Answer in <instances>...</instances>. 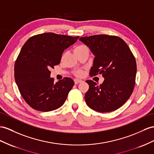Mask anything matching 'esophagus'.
Returning <instances> with one entry per match:
<instances>
[{
	"mask_svg": "<svg viewBox=\"0 0 154 154\" xmlns=\"http://www.w3.org/2000/svg\"><path fill=\"white\" fill-rule=\"evenodd\" d=\"M74 82H75V85H77L79 83H80V82H82L81 80H79V79H75L74 80Z\"/></svg>",
	"mask_w": 154,
	"mask_h": 154,
	"instance_id": "1",
	"label": "esophagus"
}]
</instances>
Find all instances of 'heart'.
<instances>
[{
	"instance_id": "heart-1",
	"label": "heart",
	"mask_w": 154,
	"mask_h": 154,
	"mask_svg": "<svg viewBox=\"0 0 154 154\" xmlns=\"http://www.w3.org/2000/svg\"><path fill=\"white\" fill-rule=\"evenodd\" d=\"M88 51V49L87 48V47L85 46V45H78L75 47L74 48V52L77 55L83 53L84 51ZM83 73H84V71L80 69L74 70L73 72V74L75 76H76L77 77H82L83 75Z\"/></svg>"
}]
</instances>
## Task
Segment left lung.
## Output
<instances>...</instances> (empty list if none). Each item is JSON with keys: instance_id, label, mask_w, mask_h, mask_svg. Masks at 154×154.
Here are the masks:
<instances>
[{"instance_id": "1", "label": "left lung", "mask_w": 154, "mask_h": 154, "mask_svg": "<svg viewBox=\"0 0 154 154\" xmlns=\"http://www.w3.org/2000/svg\"><path fill=\"white\" fill-rule=\"evenodd\" d=\"M80 40L95 55L90 75H102L103 83L86 82L89 89L85 99L88 107L100 112L119 109L131 96L135 85L137 63L129 47L116 36L100 34L81 37Z\"/></svg>"}]
</instances>
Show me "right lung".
I'll return each instance as SVG.
<instances>
[{
	"mask_svg": "<svg viewBox=\"0 0 154 154\" xmlns=\"http://www.w3.org/2000/svg\"><path fill=\"white\" fill-rule=\"evenodd\" d=\"M79 38L47 32L35 35L25 42L15 63L14 77L30 107L48 112L64 103L74 82L65 77L55 83L50 77V69L60 64L64 49Z\"/></svg>",
	"mask_w": 154,
	"mask_h": 154,
	"instance_id": "obj_1",
	"label": "right lung"
}]
</instances>
